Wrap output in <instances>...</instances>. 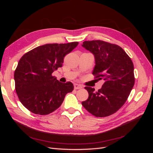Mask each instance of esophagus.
<instances>
[{
	"mask_svg": "<svg viewBox=\"0 0 153 153\" xmlns=\"http://www.w3.org/2000/svg\"><path fill=\"white\" fill-rule=\"evenodd\" d=\"M82 86L81 85H79V84H74V88H75V89H82Z\"/></svg>",
	"mask_w": 153,
	"mask_h": 153,
	"instance_id": "1",
	"label": "esophagus"
}]
</instances>
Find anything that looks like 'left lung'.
I'll return each mask as SVG.
<instances>
[{
  "mask_svg": "<svg viewBox=\"0 0 153 153\" xmlns=\"http://www.w3.org/2000/svg\"><path fill=\"white\" fill-rule=\"evenodd\" d=\"M94 55L92 75L103 80L102 87L95 92L85 87L89 98L83 106L96 117H103L116 112L127 100L135 84L133 62L119 46L103 41H84L82 45Z\"/></svg>",
  "mask_w": 153,
  "mask_h": 153,
  "instance_id": "left-lung-1",
  "label": "left lung"
}]
</instances>
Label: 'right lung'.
I'll return each instance as SVG.
<instances>
[{
  "label": "right lung",
  "instance_id": "1",
  "mask_svg": "<svg viewBox=\"0 0 153 153\" xmlns=\"http://www.w3.org/2000/svg\"><path fill=\"white\" fill-rule=\"evenodd\" d=\"M78 44H46L22 57L14 75L15 89L22 104L31 112L50 114L61 105L66 94L73 91L71 82H60L52 74L62 67L65 55Z\"/></svg>",
  "mask_w": 153,
  "mask_h": 153
}]
</instances>
